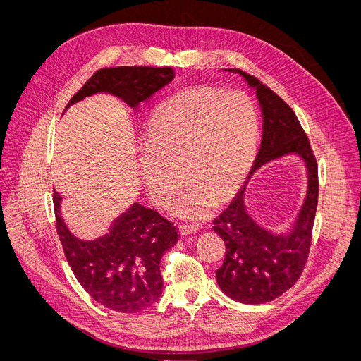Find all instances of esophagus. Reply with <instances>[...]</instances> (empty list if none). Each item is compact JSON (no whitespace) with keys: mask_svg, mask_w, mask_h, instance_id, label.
I'll list each match as a JSON object with an SVG mask.
<instances>
[{"mask_svg":"<svg viewBox=\"0 0 361 361\" xmlns=\"http://www.w3.org/2000/svg\"><path fill=\"white\" fill-rule=\"evenodd\" d=\"M178 231L183 236H188V235H192L199 231L197 226H192V224H180L178 226Z\"/></svg>","mask_w":361,"mask_h":361,"instance_id":"esophagus-1","label":"esophagus"}]
</instances>
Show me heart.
Wrapping results in <instances>:
<instances>
[{"instance_id":"heart-1","label":"heart","mask_w":361,"mask_h":361,"mask_svg":"<svg viewBox=\"0 0 361 361\" xmlns=\"http://www.w3.org/2000/svg\"><path fill=\"white\" fill-rule=\"evenodd\" d=\"M257 141L255 106L240 92L213 89L183 92L152 115L138 169L152 202L167 206L187 185L174 213L206 219L243 180Z\"/></svg>"}]
</instances>
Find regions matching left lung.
<instances>
[{
    "mask_svg": "<svg viewBox=\"0 0 361 361\" xmlns=\"http://www.w3.org/2000/svg\"><path fill=\"white\" fill-rule=\"evenodd\" d=\"M224 71L240 75L256 90L264 126L247 180L213 221V231L226 245L224 262L216 271V281L227 297L238 302L265 304L295 285L307 264L318 204V166L297 115L281 97L243 71ZM286 154H298L306 162L309 188L293 227L286 234H274L247 213L244 192L248 180L260 166Z\"/></svg>",
    "mask_w": 361,
    "mask_h": 361,
    "instance_id": "left-lung-1",
    "label": "left lung"
}]
</instances>
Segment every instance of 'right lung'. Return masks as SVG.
I'll return each mask as SVG.
<instances>
[{
  "label": "right lung",
  "mask_w": 361,
  "mask_h": 361,
  "mask_svg": "<svg viewBox=\"0 0 361 361\" xmlns=\"http://www.w3.org/2000/svg\"><path fill=\"white\" fill-rule=\"evenodd\" d=\"M174 76L173 68L101 69L72 97L66 109L96 93H111L137 109ZM61 200L54 190L56 231L69 267L83 289L112 311L134 314L151 307L162 292L159 262L164 253L178 242L177 227L157 210L134 203L114 220L109 233L82 240L64 221L60 212Z\"/></svg>",
  "instance_id": "add662e5"
}]
</instances>
